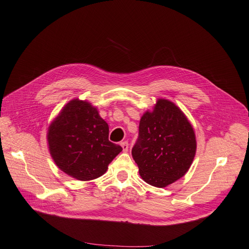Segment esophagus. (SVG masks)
I'll return each mask as SVG.
<instances>
[{
	"label": "esophagus",
	"instance_id": "esophagus-1",
	"mask_svg": "<svg viewBox=\"0 0 249 249\" xmlns=\"http://www.w3.org/2000/svg\"><path fill=\"white\" fill-rule=\"evenodd\" d=\"M121 146H122V148H123V151H124V153H127V151H128V148H129V144H128V142H121Z\"/></svg>",
	"mask_w": 249,
	"mask_h": 249
}]
</instances>
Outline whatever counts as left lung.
<instances>
[{
    "instance_id": "obj_1",
    "label": "left lung",
    "mask_w": 249,
    "mask_h": 249,
    "mask_svg": "<svg viewBox=\"0 0 249 249\" xmlns=\"http://www.w3.org/2000/svg\"><path fill=\"white\" fill-rule=\"evenodd\" d=\"M196 153V138L185 114L174 103L158 99L139 122L132 157L147 184L164 188L184 176Z\"/></svg>"
}]
</instances>
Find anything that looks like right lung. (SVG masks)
I'll return each mask as SVG.
<instances>
[{"instance_id":"1","label":"right lung","mask_w":249,"mask_h":249,"mask_svg":"<svg viewBox=\"0 0 249 249\" xmlns=\"http://www.w3.org/2000/svg\"><path fill=\"white\" fill-rule=\"evenodd\" d=\"M50 155L56 166L79 181L103 176L122 147L109 140V125L98 107L73 99L63 107L47 133Z\"/></svg>"}]
</instances>
